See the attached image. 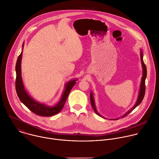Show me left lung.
I'll use <instances>...</instances> for the list:
<instances>
[{"label": "left lung", "mask_w": 159, "mask_h": 159, "mask_svg": "<svg viewBox=\"0 0 159 159\" xmlns=\"http://www.w3.org/2000/svg\"><path fill=\"white\" fill-rule=\"evenodd\" d=\"M140 60H141V63H142V69H143V73H142V80H141V83H140V89H139V96H138V98H137V100L136 101V103L134 105V107L130 109L127 112H126V113H125L123 115H122L121 117V118H123L125 116H126L127 115H129L130 112H132L137 106H139L141 102H142L143 98H144V95H145V79H146V77H147V68H146V66L144 64V62H143V52L142 50H140ZM90 102H91V105H92V107L94 110V111H95V113H96L98 115H99L100 116L103 118H105L107 119L106 118L103 117V116H102L97 111V107H96V105H95V102H94V97H93V92L91 91L90 93ZM120 118V117H119ZM118 118H115V119H110V120H118Z\"/></svg>", "instance_id": "obj_1"}]
</instances>
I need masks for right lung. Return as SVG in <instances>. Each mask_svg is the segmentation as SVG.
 Masks as SVG:
<instances>
[{
	"mask_svg": "<svg viewBox=\"0 0 159 159\" xmlns=\"http://www.w3.org/2000/svg\"><path fill=\"white\" fill-rule=\"evenodd\" d=\"M24 43L22 44V51L20 54L19 56L16 65V89L17 96L20 102L27 107L31 111L35 114L43 116H51L58 113L64 107V105L68 97V94L71 90L72 88L76 84V81L78 80H71L68 81L65 84V89L62 92L60 100L56 103L54 105L49 106L44 103H39L32 98L26 91L21 75V61L23 52V48Z\"/></svg>",
	"mask_w": 159,
	"mask_h": 159,
	"instance_id": "1",
	"label": "right lung"
}]
</instances>
